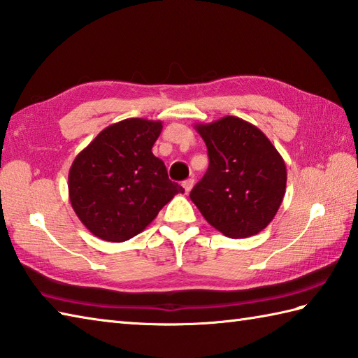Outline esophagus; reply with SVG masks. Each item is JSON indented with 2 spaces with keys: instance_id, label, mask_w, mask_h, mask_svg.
<instances>
[{
  "instance_id": "34e87169",
  "label": "esophagus",
  "mask_w": 358,
  "mask_h": 358,
  "mask_svg": "<svg viewBox=\"0 0 358 358\" xmlns=\"http://www.w3.org/2000/svg\"><path fill=\"white\" fill-rule=\"evenodd\" d=\"M194 185H195L194 178H189V180H186V181H183V187H185L186 192H191V189L194 187Z\"/></svg>"
}]
</instances>
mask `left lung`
<instances>
[{"instance_id":"left-lung-1","label":"left lung","mask_w":358,"mask_h":358,"mask_svg":"<svg viewBox=\"0 0 358 358\" xmlns=\"http://www.w3.org/2000/svg\"><path fill=\"white\" fill-rule=\"evenodd\" d=\"M208 147L209 167L191 200L209 225L231 239L261 233L285 195L281 153L256 125L236 116L195 124Z\"/></svg>"}]
</instances>
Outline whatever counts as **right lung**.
I'll list each match as a JSON object with an SVG mask.
<instances>
[{
    "label": "right lung",
    "mask_w": 358,
    "mask_h": 358,
    "mask_svg": "<svg viewBox=\"0 0 358 358\" xmlns=\"http://www.w3.org/2000/svg\"><path fill=\"white\" fill-rule=\"evenodd\" d=\"M161 130V121L124 119L103 129L74 158L69 201L91 234L107 242L129 241L185 192L152 153Z\"/></svg>",
    "instance_id": "add662e5"
}]
</instances>
